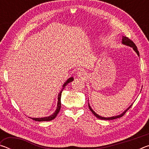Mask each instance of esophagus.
Masks as SVG:
<instances>
[{
	"label": "esophagus",
	"instance_id": "esophagus-1",
	"mask_svg": "<svg viewBox=\"0 0 149 149\" xmlns=\"http://www.w3.org/2000/svg\"><path fill=\"white\" fill-rule=\"evenodd\" d=\"M77 75L78 77H84V76H85V72H84V71H82V70H81V71L77 72Z\"/></svg>",
	"mask_w": 149,
	"mask_h": 149
}]
</instances>
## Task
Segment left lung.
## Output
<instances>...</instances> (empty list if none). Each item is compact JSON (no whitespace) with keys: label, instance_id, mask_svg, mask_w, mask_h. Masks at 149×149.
I'll list each match as a JSON object with an SVG mask.
<instances>
[{"label":"left lung","instance_id":"left-lung-1","mask_svg":"<svg viewBox=\"0 0 149 149\" xmlns=\"http://www.w3.org/2000/svg\"><path fill=\"white\" fill-rule=\"evenodd\" d=\"M122 44H123V45H127V46H129V47H132V48H133V49L135 50V51L136 52V53H137L138 56H139V52L138 50H137V47H136L135 44L134 42H133L132 41V40L130 39L129 38H128V37H123H123H122ZM88 105H89V108L90 110L91 111L93 114H94L96 117L99 118V119H100V120H114V119H116V118H119L122 117L125 114V113L126 112H127V111L130 109V107H132V104L131 105L129 108H127V109H126V110L124 111V112H123L122 113V114H121L120 115L116 116H112V117H110V118H105V117H102V116H100L98 115V114H97V113H95V111H93V110L92 109L91 107H90V105H89V102H88Z\"/></svg>","mask_w":149,"mask_h":149}]
</instances>
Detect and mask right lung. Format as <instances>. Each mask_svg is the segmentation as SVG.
Segmentation results:
<instances>
[{
	"mask_svg": "<svg viewBox=\"0 0 149 149\" xmlns=\"http://www.w3.org/2000/svg\"><path fill=\"white\" fill-rule=\"evenodd\" d=\"M73 80H74V77H70L69 79L64 83V84L63 85L62 89L61 91H60V92L59 93V94H58V103H57L56 110H55V112L53 113V114H52V115L49 116H47V117L37 118H31V119H33L35 121H37V122H45V121H50V120L54 119V118L56 117L57 114H58V112H60V108H61V100H60V99H61V94H62V91H63V89H64V87L66 86L67 84H68L69 83L72 82Z\"/></svg>",
	"mask_w": 149,
	"mask_h": 149,
	"instance_id": "1",
	"label": "right lung"
}]
</instances>
